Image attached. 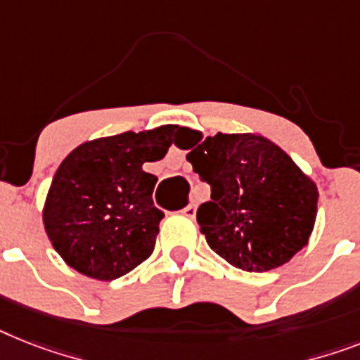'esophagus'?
Listing matches in <instances>:
<instances>
[{
  "label": "esophagus",
  "mask_w": 360,
  "mask_h": 360,
  "mask_svg": "<svg viewBox=\"0 0 360 360\" xmlns=\"http://www.w3.org/2000/svg\"><path fill=\"white\" fill-rule=\"evenodd\" d=\"M182 213L186 217H189V219H193L195 213H197V206H195V204H187V206L182 210Z\"/></svg>",
  "instance_id": "34e87169"
}]
</instances>
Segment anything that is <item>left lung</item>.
<instances>
[{"label": "left lung", "instance_id": "obj_1", "mask_svg": "<svg viewBox=\"0 0 360 360\" xmlns=\"http://www.w3.org/2000/svg\"><path fill=\"white\" fill-rule=\"evenodd\" d=\"M200 134L187 153L193 171L212 187L197 210L207 245L246 272L285 265L307 245L319 191L289 154L263 136Z\"/></svg>", "mask_w": 360, "mask_h": 360}]
</instances>
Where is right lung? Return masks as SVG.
I'll return each mask as SVG.
<instances>
[{
    "instance_id": "obj_1",
    "label": "right lung",
    "mask_w": 360,
    "mask_h": 360,
    "mask_svg": "<svg viewBox=\"0 0 360 360\" xmlns=\"http://www.w3.org/2000/svg\"><path fill=\"white\" fill-rule=\"evenodd\" d=\"M173 127L123 132L82 143L53 176L44 224L71 269L117 280L153 254L163 212L154 206L158 178L145 173L171 147Z\"/></svg>"
}]
</instances>
